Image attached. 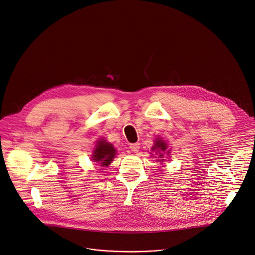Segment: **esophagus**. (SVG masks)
Masks as SVG:
<instances>
[{"instance_id":"1","label":"esophagus","mask_w":255,"mask_h":255,"mask_svg":"<svg viewBox=\"0 0 255 255\" xmlns=\"http://www.w3.org/2000/svg\"><path fill=\"white\" fill-rule=\"evenodd\" d=\"M130 148H131V150L133 151V152H138V150H139V148H140V144L139 143H133V144H131L130 145Z\"/></svg>"}]
</instances>
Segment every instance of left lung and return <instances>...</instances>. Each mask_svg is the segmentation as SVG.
Instances as JSON below:
<instances>
[{
    "instance_id": "left-lung-1",
    "label": "left lung",
    "mask_w": 255,
    "mask_h": 255,
    "mask_svg": "<svg viewBox=\"0 0 255 255\" xmlns=\"http://www.w3.org/2000/svg\"><path fill=\"white\" fill-rule=\"evenodd\" d=\"M152 150H157V151H159V155H158V156L163 157V156H164L163 152H165V151L167 150V143L164 142V140L157 139V140H155V144H154V146L152 147ZM169 152H170V151H168V153H169ZM160 160H161V159H160Z\"/></svg>"
}]
</instances>
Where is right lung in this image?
Listing matches in <instances>:
<instances>
[{"instance_id": "right-lung-1", "label": "right lung", "mask_w": 255, "mask_h": 255, "mask_svg": "<svg viewBox=\"0 0 255 255\" xmlns=\"http://www.w3.org/2000/svg\"><path fill=\"white\" fill-rule=\"evenodd\" d=\"M115 154L116 150L111 143L106 142L105 140H100L98 141V145L94 150V154H92L91 157L95 161H98L99 165L105 167L110 165Z\"/></svg>"}]
</instances>
